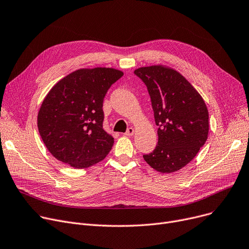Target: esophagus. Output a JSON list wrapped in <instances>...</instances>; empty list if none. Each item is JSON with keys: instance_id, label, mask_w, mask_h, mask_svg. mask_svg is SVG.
I'll list each match as a JSON object with an SVG mask.
<instances>
[{"instance_id": "esophagus-1", "label": "esophagus", "mask_w": 249, "mask_h": 249, "mask_svg": "<svg viewBox=\"0 0 249 249\" xmlns=\"http://www.w3.org/2000/svg\"><path fill=\"white\" fill-rule=\"evenodd\" d=\"M134 133H135L134 128L130 127V128H128V130L126 131V133H125L124 135H126V136H133V135H134Z\"/></svg>"}]
</instances>
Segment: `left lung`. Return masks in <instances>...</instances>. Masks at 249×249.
Segmentation results:
<instances>
[{"mask_svg":"<svg viewBox=\"0 0 249 249\" xmlns=\"http://www.w3.org/2000/svg\"><path fill=\"white\" fill-rule=\"evenodd\" d=\"M134 73L147 86L159 126L156 148L143 158L158 172L178 171L193 160L207 140L206 104L184 76L167 66L141 67Z\"/></svg>","mask_w":249,"mask_h":249,"instance_id":"8db88e82","label":"left lung"}]
</instances>
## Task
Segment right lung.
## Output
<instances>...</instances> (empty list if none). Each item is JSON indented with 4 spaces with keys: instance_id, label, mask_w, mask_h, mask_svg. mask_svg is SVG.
Masks as SVG:
<instances>
[{
    "instance_id": "right-lung-1",
    "label": "right lung",
    "mask_w": 249,
    "mask_h": 249,
    "mask_svg": "<svg viewBox=\"0 0 249 249\" xmlns=\"http://www.w3.org/2000/svg\"><path fill=\"white\" fill-rule=\"evenodd\" d=\"M122 76V71L114 68H82L49 91L37 124L45 146L56 159L83 169L108 155L114 138L103 129V100Z\"/></svg>"
}]
</instances>
